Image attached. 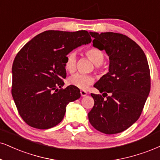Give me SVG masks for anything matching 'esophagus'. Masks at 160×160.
<instances>
[{
	"instance_id": "1",
	"label": "esophagus",
	"mask_w": 160,
	"mask_h": 160,
	"mask_svg": "<svg viewBox=\"0 0 160 160\" xmlns=\"http://www.w3.org/2000/svg\"><path fill=\"white\" fill-rule=\"evenodd\" d=\"M80 93L82 96H86L87 95H88V92H86L85 90H81Z\"/></svg>"
}]
</instances>
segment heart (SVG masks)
<instances>
[{
  "label": "heart",
  "mask_w": 160,
  "mask_h": 160,
  "mask_svg": "<svg viewBox=\"0 0 160 160\" xmlns=\"http://www.w3.org/2000/svg\"><path fill=\"white\" fill-rule=\"evenodd\" d=\"M85 54L97 67H98V65H101L104 60L103 52L96 48L89 49L86 51ZM76 55L74 52L68 53L65 57L64 67L67 71H68L69 72H75L76 69ZM68 82L71 85L76 87V88L85 90L90 84L93 83L94 78L90 75L76 73L70 77Z\"/></svg>",
  "instance_id": "obj_1"
}]
</instances>
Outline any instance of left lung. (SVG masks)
Returning <instances> with one entry per match:
<instances>
[{
	"label": "left lung",
	"mask_w": 160,
	"mask_h": 160,
	"mask_svg": "<svg viewBox=\"0 0 160 160\" xmlns=\"http://www.w3.org/2000/svg\"><path fill=\"white\" fill-rule=\"evenodd\" d=\"M90 34L94 38L93 47L105 50L110 64L109 72L94 84L103 94L91 93L94 106L88 119L102 133H121L137 121L149 95L151 76L146 56L125 35L111 32Z\"/></svg>",
	"instance_id": "obj_1"
}]
</instances>
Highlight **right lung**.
Instances as JSON below:
<instances>
[{"mask_svg": "<svg viewBox=\"0 0 160 160\" xmlns=\"http://www.w3.org/2000/svg\"><path fill=\"white\" fill-rule=\"evenodd\" d=\"M88 31H45L18 52L12 64V95L18 111L27 125L49 129L64 118L69 102L80 98L78 88L63 89L64 59L78 47L91 42Z\"/></svg>", "mask_w": 160, "mask_h": 160, "instance_id": "obj_1", "label": "right lung"}]
</instances>
